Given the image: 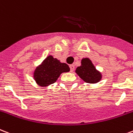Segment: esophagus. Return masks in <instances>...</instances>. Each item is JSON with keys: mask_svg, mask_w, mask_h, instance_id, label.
I'll list each match as a JSON object with an SVG mask.
<instances>
[{"mask_svg": "<svg viewBox=\"0 0 133 133\" xmlns=\"http://www.w3.org/2000/svg\"><path fill=\"white\" fill-rule=\"evenodd\" d=\"M70 72H73L74 70H75V65H70Z\"/></svg>", "mask_w": 133, "mask_h": 133, "instance_id": "obj_1", "label": "esophagus"}]
</instances>
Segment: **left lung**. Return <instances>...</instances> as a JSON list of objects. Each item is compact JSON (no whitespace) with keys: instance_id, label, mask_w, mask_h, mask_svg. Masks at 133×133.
<instances>
[{"instance_id":"8db88e82","label":"left lung","mask_w":133,"mask_h":133,"mask_svg":"<svg viewBox=\"0 0 133 133\" xmlns=\"http://www.w3.org/2000/svg\"><path fill=\"white\" fill-rule=\"evenodd\" d=\"M75 72L83 81L89 84L99 82L103 77L89 58H83L81 61V65L76 68Z\"/></svg>"}]
</instances>
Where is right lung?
<instances>
[{"label":"right lung","instance_id":"obj_1","mask_svg":"<svg viewBox=\"0 0 133 133\" xmlns=\"http://www.w3.org/2000/svg\"><path fill=\"white\" fill-rule=\"evenodd\" d=\"M70 68L66 63L49 55L36 67L33 72V78L38 86L46 87L56 82L61 74L68 72Z\"/></svg>","mask_w":133,"mask_h":133}]
</instances>
